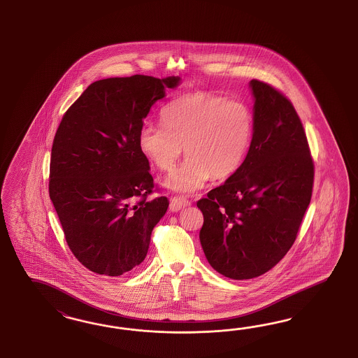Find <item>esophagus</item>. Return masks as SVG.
Returning a JSON list of instances; mask_svg holds the SVG:
<instances>
[{
  "mask_svg": "<svg viewBox=\"0 0 358 358\" xmlns=\"http://www.w3.org/2000/svg\"><path fill=\"white\" fill-rule=\"evenodd\" d=\"M190 206V202L184 198V196H181V195H176L173 196L172 199H171V205H169V208H171V211H180V210H182L184 207Z\"/></svg>",
  "mask_w": 358,
  "mask_h": 358,
  "instance_id": "esophagus-1",
  "label": "esophagus"
}]
</instances>
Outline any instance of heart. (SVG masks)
<instances>
[{
	"label": "heart",
	"mask_w": 358,
	"mask_h": 358,
	"mask_svg": "<svg viewBox=\"0 0 358 358\" xmlns=\"http://www.w3.org/2000/svg\"><path fill=\"white\" fill-rule=\"evenodd\" d=\"M163 124L145 122L138 135L141 153L162 171H172L184 151L185 163L166 178L182 193L203 187L211 176L235 173L250 150L253 113L240 99L208 92L187 93L162 110Z\"/></svg>",
	"instance_id": "heart-1"
}]
</instances>
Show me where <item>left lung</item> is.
<instances>
[{"label": "left lung", "instance_id": "obj_1", "mask_svg": "<svg viewBox=\"0 0 358 358\" xmlns=\"http://www.w3.org/2000/svg\"><path fill=\"white\" fill-rule=\"evenodd\" d=\"M250 150L227 181L196 202L208 264L231 280L271 271L292 248L310 205L314 162L293 103L266 83L252 80Z\"/></svg>", "mask_w": 358, "mask_h": 358}]
</instances>
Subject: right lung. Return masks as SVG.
<instances>
[{
    "mask_svg": "<svg viewBox=\"0 0 358 358\" xmlns=\"http://www.w3.org/2000/svg\"><path fill=\"white\" fill-rule=\"evenodd\" d=\"M180 77L135 75L90 84L65 111L55 135L48 192L65 240L89 271L118 277L147 256L166 213L138 135L153 103Z\"/></svg>",
    "mask_w": 358,
    "mask_h": 358,
    "instance_id": "add662e5",
    "label": "right lung"
}]
</instances>
